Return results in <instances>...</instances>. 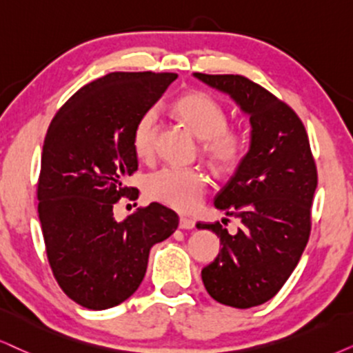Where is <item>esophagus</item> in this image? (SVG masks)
Returning <instances> with one entry per match:
<instances>
[{
  "mask_svg": "<svg viewBox=\"0 0 353 353\" xmlns=\"http://www.w3.org/2000/svg\"><path fill=\"white\" fill-rule=\"evenodd\" d=\"M179 228L181 230H192V228H195V220H192V218H187V216H181Z\"/></svg>",
  "mask_w": 353,
  "mask_h": 353,
  "instance_id": "esophagus-1",
  "label": "esophagus"
}]
</instances>
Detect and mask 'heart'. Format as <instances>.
<instances>
[{
    "instance_id": "obj_1",
    "label": "heart",
    "mask_w": 353,
    "mask_h": 353,
    "mask_svg": "<svg viewBox=\"0 0 353 353\" xmlns=\"http://www.w3.org/2000/svg\"><path fill=\"white\" fill-rule=\"evenodd\" d=\"M174 110L202 140V153L210 166L220 172L233 171L238 166L246 154L248 138L239 128L228 127V112L220 102L205 92H187L174 102ZM156 128V109H148L137 120L132 145L138 158H148L153 153ZM207 185V176L200 169L161 168L146 177L145 192L154 202L189 212L197 207Z\"/></svg>"
}]
</instances>
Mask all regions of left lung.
I'll list each match as a JSON object with an SVG mask.
<instances>
[{"mask_svg":"<svg viewBox=\"0 0 353 353\" xmlns=\"http://www.w3.org/2000/svg\"><path fill=\"white\" fill-rule=\"evenodd\" d=\"M233 97L251 122V146L215 207L239 218L238 233L221 223H197L221 243L202 270L208 295L226 306H259L274 298L295 270L311 233L318 171L310 140L295 110L241 74L194 73Z\"/></svg>","mask_w":353,"mask_h":353,"instance_id":"obj_1","label":"left lung"}]
</instances>
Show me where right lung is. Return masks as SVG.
<instances>
[{"label":"right lung","mask_w":353,"mask_h":353,"mask_svg":"<svg viewBox=\"0 0 353 353\" xmlns=\"http://www.w3.org/2000/svg\"><path fill=\"white\" fill-rule=\"evenodd\" d=\"M176 73L115 71L74 92L52 119L37 182L39 218L48 264L60 288L88 310L130 298L153 244L169 238L179 216L161 203L117 221L114 205L133 199L123 184L138 169L132 132Z\"/></svg>","instance_id":"obj_1"}]
</instances>
